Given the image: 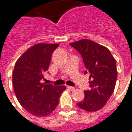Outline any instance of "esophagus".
Returning a JSON list of instances; mask_svg holds the SVG:
<instances>
[{
	"instance_id": "34e87169",
	"label": "esophagus",
	"mask_w": 132,
	"mask_h": 132,
	"mask_svg": "<svg viewBox=\"0 0 132 132\" xmlns=\"http://www.w3.org/2000/svg\"><path fill=\"white\" fill-rule=\"evenodd\" d=\"M67 88L71 91H73L74 89H75V87H71V86H68V87H67Z\"/></svg>"
}]
</instances>
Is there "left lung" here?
Wrapping results in <instances>:
<instances>
[{"label": "left lung", "instance_id": "1", "mask_svg": "<svg viewBox=\"0 0 132 132\" xmlns=\"http://www.w3.org/2000/svg\"><path fill=\"white\" fill-rule=\"evenodd\" d=\"M70 45L81 54L86 67L84 74H89L90 79V89L84 91L85 98L77 105L88 112L98 111L106 105L116 87V60L108 48L90 40L82 39Z\"/></svg>", "mask_w": 132, "mask_h": 132}]
</instances>
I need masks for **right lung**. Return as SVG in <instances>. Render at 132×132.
<instances>
[{
  "instance_id": "obj_1",
  "label": "right lung",
  "mask_w": 132,
  "mask_h": 132,
  "mask_svg": "<svg viewBox=\"0 0 132 132\" xmlns=\"http://www.w3.org/2000/svg\"><path fill=\"white\" fill-rule=\"evenodd\" d=\"M58 46V44L34 45L18 59L14 66L12 83L16 98L26 111L37 117L51 114L66 89L65 86L40 82Z\"/></svg>"
}]
</instances>
